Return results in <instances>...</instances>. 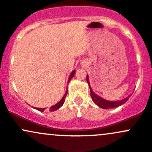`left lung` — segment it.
Returning <instances> with one entry per match:
<instances>
[{"label":"left lung","mask_w":152,"mask_h":152,"mask_svg":"<svg viewBox=\"0 0 152 152\" xmlns=\"http://www.w3.org/2000/svg\"><path fill=\"white\" fill-rule=\"evenodd\" d=\"M87 83H88L89 88H90V92H91V99H92L93 102H94L97 106H99V107L102 109H110V108H115V107H119V106L122 105V104H125V102L129 99V97L130 96H128V97L125 98V99H122V100L120 101H116V102H109V101L105 100V99H102L100 96H97L95 93H94V91L91 89V86H90L89 83V79H88V75H87Z\"/></svg>","instance_id":"left-lung-1"}]
</instances>
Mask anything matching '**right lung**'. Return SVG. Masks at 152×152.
<instances>
[{
	"label": "right lung",
	"mask_w": 152,
	"mask_h": 152,
	"mask_svg": "<svg viewBox=\"0 0 152 152\" xmlns=\"http://www.w3.org/2000/svg\"><path fill=\"white\" fill-rule=\"evenodd\" d=\"M75 73V70H73L72 72L71 73V75H70L69 77V79H68V83H69V82L70 80H71L72 78L73 77H74ZM66 95H67V89H66V93H65L64 96H63L62 99H61V100L59 101V102H58V103H57L56 104H55V105L52 106L51 107H50V109H49V111H50V112H54V111H56V110H57V109H59L60 107H61V106L63 105L64 102V100H65V98H66ZM35 109H37V110L40 111V112H43V111L45 110V108H35Z\"/></svg>",
	"instance_id": "1"
}]
</instances>
